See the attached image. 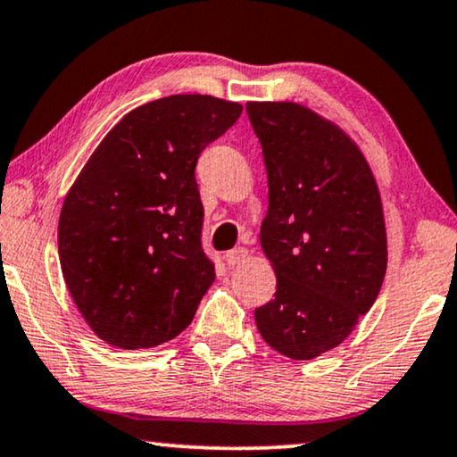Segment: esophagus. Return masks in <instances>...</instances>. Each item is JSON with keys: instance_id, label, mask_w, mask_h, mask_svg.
Here are the masks:
<instances>
[{"instance_id": "obj_1", "label": "esophagus", "mask_w": 457, "mask_h": 457, "mask_svg": "<svg viewBox=\"0 0 457 457\" xmlns=\"http://www.w3.org/2000/svg\"><path fill=\"white\" fill-rule=\"evenodd\" d=\"M248 261V250L246 248H234L226 254V262L229 267H236V264H242Z\"/></svg>"}]
</instances>
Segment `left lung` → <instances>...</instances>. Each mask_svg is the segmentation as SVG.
Masks as SVG:
<instances>
[{"instance_id":"obj_1","label":"left lung","mask_w":457,"mask_h":457,"mask_svg":"<svg viewBox=\"0 0 457 457\" xmlns=\"http://www.w3.org/2000/svg\"><path fill=\"white\" fill-rule=\"evenodd\" d=\"M269 179L261 246L275 299L254 312L281 355L312 361L371 310L387 267L379 188L349 133L297 102H248Z\"/></svg>"}]
</instances>
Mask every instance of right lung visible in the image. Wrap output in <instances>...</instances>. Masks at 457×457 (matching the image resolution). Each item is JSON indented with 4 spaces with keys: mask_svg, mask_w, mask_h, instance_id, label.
<instances>
[{
    "mask_svg": "<svg viewBox=\"0 0 457 457\" xmlns=\"http://www.w3.org/2000/svg\"><path fill=\"white\" fill-rule=\"evenodd\" d=\"M240 114L242 104L207 94L147 102L106 133L67 190L61 272L106 345L149 349L193 322L215 281L195 166Z\"/></svg>",
    "mask_w": 457,
    "mask_h": 457,
    "instance_id": "1",
    "label": "right lung"
}]
</instances>
